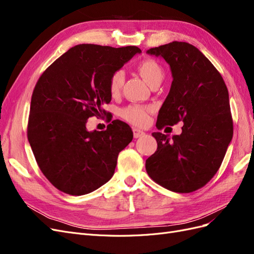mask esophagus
<instances>
[{"mask_svg":"<svg viewBox=\"0 0 254 254\" xmlns=\"http://www.w3.org/2000/svg\"><path fill=\"white\" fill-rule=\"evenodd\" d=\"M133 136H134V139H137V137H140V136H142V135H144L145 134V132L144 131H142V130H140V129H137V128H133Z\"/></svg>","mask_w":254,"mask_h":254,"instance_id":"esophagus-1","label":"esophagus"}]
</instances>
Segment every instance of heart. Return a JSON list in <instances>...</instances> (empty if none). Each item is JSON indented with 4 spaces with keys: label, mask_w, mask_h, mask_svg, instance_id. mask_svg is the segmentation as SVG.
<instances>
[{
    "label": "heart",
    "mask_w": 254,
    "mask_h": 254,
    "mask_svg": "<svg viewBox=\"0 0 254 254\" xmlns=\"http://www.w3.org/2000/svg\"><path fill=\"white\" fill-rule=\"evenodd\" d=\"M137 72L140 73L142 77L152 86L153 83L161 82L164 76V70L157 60L151 58H146L142 60L136 66ZM125 81V75L122 71L114 72L109 80V90L112 95H118ZM149 108L145 106L132 105L122 111V117L127 122L131 123L136 126H144L148 123Z\"/></svg>",
    "instance_id": "obj_1"
}]
</instances>
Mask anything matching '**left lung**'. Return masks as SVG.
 <instances>
[{"instance_id": "8db88e82", "label": "left lung", "mask_w": 254, "mask_h": 254, "mask_svg": "<svg viewBox=\"0 0 254 254\" xmlns=\"http://www.w3.org/2000/svg\"><path fill=\"white\" fill-rule=\"evenodd\" d=\"M149 55L170 64L173 82L158 114L157 128L183 123L174 135L153 132L157 151L146 160L150 178L176 193L204 187L217 173L233 136L229 93L221 75L194 45L174 41Z\"/></svg>"}]
</instances>
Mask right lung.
Returning <instances> with one entry per match:
<instances>
[{
  "instance_id": "obj_1",
  "label": "right lung",
  "mask_w": 254,
  "mask_h": 254,
  "mask_svg": "<svg viewBox=\"0 0 254 254\" xmlns=\"http://www.w3.org/2000/svg\"><path fill=\"white\" fill-rule=\"evenodd\" d=\"M141 50L78 44L43 72L32 95L27 137L41 172L68 195L89 194L108 182L120 151L132 141L126 123L88 131L87 121L111 102L109 80ZM106 114V113H105Z\"/></svg>"
}]
</instances>
